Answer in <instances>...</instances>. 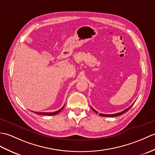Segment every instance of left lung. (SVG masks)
Returning <instances> with one entry per match:
<instances>
[{
  "label": "left lung",
  "instance_id": "1",
  "mask_svg": "<svg viewBox=\"0 0 155 155\" xmlns=\"http://www.w3.org/2000/svg\"><path fill=\"white\" fill-rule=\"evenodd\" d=\"M134 104H132L131 106H129L128 108H127V109H125V110H124V111H121V112H120V113H117V114H100L99 115L100 116H104V117H116V116H121V115H122L123 114H124V113H125L126 112V111H127L129 109L131 108V107H132V106L134 105ZM92 109L93 110V111H94L96 113V114H98V112L97 111H96L94 108H92Z\"/></svg>",
  "mask_w": 155,
  "mask_h": 155
}]
</instances>
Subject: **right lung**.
Listing matches in <instances>:
<instances>
[{
  "mask_svg": "<svg viewBox=\"0 0 155 155\" xmlns=\"http://www.w3.org/2000/svg\"><path fill=\"white\" fill-rule=\"evenodd\" d=\"M64 105L63 106L62 108H61L60 110H57L56 111H54V112H37V111H34L35 114H38V115H45V116H55V115H57L58 113H59L61 111H62L63 109Z\"/></svg>",
  "mask_w": 155,
  "mask_h": 155,
  "instance_id": "add662e5",
  "label": "right lung"
}]
</instances>
